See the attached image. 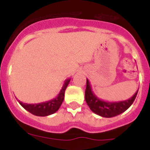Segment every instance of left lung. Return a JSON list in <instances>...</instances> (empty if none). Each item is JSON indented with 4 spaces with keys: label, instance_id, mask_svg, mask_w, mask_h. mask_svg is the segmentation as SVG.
Masks as SVG:
<instances>
[{
    "label": "left lung",
    "instance_id": "left-lung-1",
    "mask_svg": "<svg viewBox=\"0 0 150 150\" xmlns=\"http://www.w3.org/2000/svg\"><path fill=\"white\" fill-rule=\"evenodd\" d=\"M138 91L128 100L117 102H109L98 98L92 90L89 81L86 79V89L85 92L86 102L92 111L103 117H112L122 114L132 104Z\"/></svg>",
    "mask_w": 150,
    "mask_h": 150
}]
</instances>
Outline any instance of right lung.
I'll list each match as a JSON object with an SVG mask.
<instances>
[{
    "label": "right lung",
    "instance_id": "add662e5",
    "mask_svg": "<svg viewBox=\"0 0 150 150\" xmlns=\"http://www.w3.org/2000/svg\"><path fill=\"white\" fill-rule=\"evenodd\" d=\"M71 79H68L65 80L63 86L61 88V91L59 93L56 98H54L53 100H50L49 101L46 102L39 103H24L18 100V103L23 108L26 110L27 111L31 113L33 115L40 117H45L50 115V114H54L55 112L58 110V109L61 107V103L63 102L64 98V92L67 88V86L69 84Z\"/></svg>",
    "mask_w": 150,
    "mask_h": 150
}]
</instances>
